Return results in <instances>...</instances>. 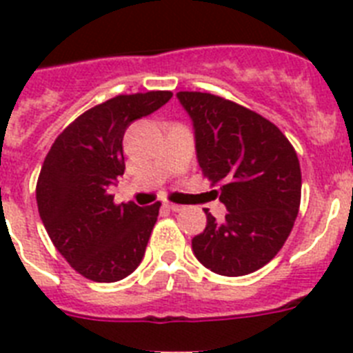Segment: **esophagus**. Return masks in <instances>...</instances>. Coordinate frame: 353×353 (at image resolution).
Wrapping results in <instances>:
<instances>
[{
	"mask_svg": "<svg viewBox=\"0 0 353 353\" xmlns=\"http://www.w3.org/2000/svg\"><path fill=\"white\" fill-rule=\"evenodd\" d=\"M167 208L172 210V212H181V210H185V206H181V204H176V203H167Z\"/></svg>",
	"mask_w": 353,
	"mask_h": 353,
	"instance_id": "esophagus-1",
	"label": "esophagus"
}]
</instances>
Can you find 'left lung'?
Here are the masks:
<instances>
[{
	"mask_svg": "<svg viewBox=\"0 0 353 353\" xmlns=\"http://www.w3.org/2000/svg\"><path fill=\"white\" fill-rule=\"evenodd\" d=\"M177 99L194 120L201 170L228 208L222 222L204 212L194 254L222 276L259 271L282 250L298 217V154L272 121L241 103L199 91H179Z\"/></svg>",
	"mask_w": 353,
	"mask_h": 353,
	"instance_id": "8db88e82",
	"label": "left lung"
}]
</instances>
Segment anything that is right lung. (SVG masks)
<instances>
[{"label": "right lung", "mask_w": 353, "mask_h": 353, "mask_svg": "<svg viewBox=\"0 0 353 353\" xmlns=\"http://www.w3.org/2000/svg\"><path fill=\"white\" fill-rule=\"evenodd\" d=\"M170 91L118 94L75 118L44 158L35 199L53 245L79 274L111 283L145 254L161 203H114L109 186L125 170L123 134L131 121L170 100Z\"/></svg>", "instance_id": "right-lung-1"}]
</instances>
